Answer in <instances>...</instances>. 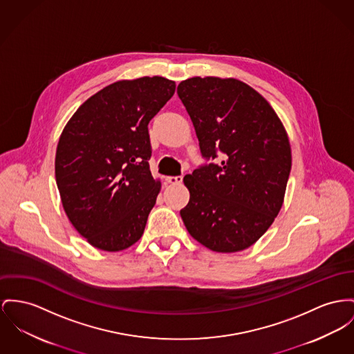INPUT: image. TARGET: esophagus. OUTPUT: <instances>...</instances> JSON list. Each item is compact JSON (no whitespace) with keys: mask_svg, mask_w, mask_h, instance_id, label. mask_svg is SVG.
<instances>
[{"mask_svg":"<svg viewBox=\"0 0 354 354\" xmlns=\"http://www.w3.org/2000/svg\"><path fill=\"white\" fill-rule=\"evenodd\" d=\"M165 180L166 183L176 185V184H181L183 183V176H167Z\"/></svg>","mask_w":354,"mask_h":354,"instance_id":"34e87169","label":"esophagus"}]
</instances>
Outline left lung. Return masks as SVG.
Returning a JSON list of instances; mask_svg holds the SVG:
<instances>
[{"mask_svg":"<svg viewBox=\"0 0 354 354\" xmlns=\"http://www.w3.org/2000/svg\"><path fill=\"white\" fill-rule=\"evenodd\" d=\"M177 94L211 161L184 177L180 211L192 237L216 252L251 247L281 211L291 170L287 133L270 103L236 79L190 77ZM221 160L216 163V156Z\"/></svg>","mask_w":354,"mask_h":354,"instance_id":"left-lung-1","label":"left lung"}]
</instances>
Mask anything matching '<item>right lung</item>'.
<instances>
[{
  "label": "right lung",
  "mask_w": 354,
  "mask_h": 354,
  "mask_svg": "<svg viewBox=\"0 0 354 354\" xmlns=\"http://www.w3.org/2000/svg\"><path fill=\"white\" fill-rule=\"evenodd\" d=\"M176 91L161 76L115 82L88 97L66 124L55 176L76 231L103 251L141 239L161 184L149 167L147 124Z\"/></svg>",
  "instance_id": "1"
}]
</instances>
